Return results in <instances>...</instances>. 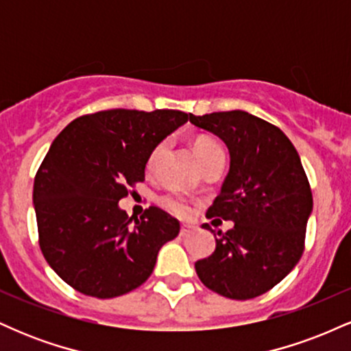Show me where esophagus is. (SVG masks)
<instances>
[{"label":"esophagus","instance_id":"1","mask_svg":"<svg viewBox=\"0 0 351 351\" xmlns=\"http://www.w3.org/2000/svg\"><path fill=\"white\" fill-rule=\"evenodd\" d=\"M193 232V228L191 226H188V224H183V226H181V229H180V236L181 237H186V236H189Z\"/></svg>","mask_w":351,"mask_h":351}]
</instances>
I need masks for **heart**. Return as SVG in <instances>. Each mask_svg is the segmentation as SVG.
Returning a JSON list of instances; mask_svg holds the SVG:
<instances>
[{"label":"heart","instance_id":"heart-1","mask_svg":"<svg viewBox=\"0 0 351 351\" xmlns=\"http://www.w3.org/2000/svg\"><path fill=\"white\" fill-rule=\"evenodd\" d=\"M163 148H165V143H160L158 147H156L155 150H153V153L150 155V162H148V163H150V165L155 163L156 158H158V156L162 155ZM193 150H195L196 156H198L199 163L203 165V167L208 162H211V160L215 158V156L224 155V152H223V148H221V145L217 143V142H215V140H213V138H208V136H199V138H196L195 143H193ZM165 203H167V208L168 209H171L173 213H176V215H180V216H184V215H188V213H189L188 204L184 203V201L181 199V198H176V196H171V198H168L167 201H165Z\"/></svg>","mask_w":351,"mask_h":351}]
</instances>
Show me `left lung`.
Returning <instances> with one entry per match:
<instances>
[{"label": "left lung", "instance_id": "obj_1", "mask_svg": "<svg viewBox=\"0 0 351 351\" xmlns=\"http://www.w3.org/2000/svg\"><path fill=\"white\" fill-rule=\"evenodd\" d=\"M189 122L228 147L229 173L206 217L234 223L217 231L215 252L195 264L196 274L228 299L263 295L304 252L313 199L299 153L280 128L244 110L189 114Z\"/></svg>", "mask_w": 351, "mask_h": 351}]
</instances>
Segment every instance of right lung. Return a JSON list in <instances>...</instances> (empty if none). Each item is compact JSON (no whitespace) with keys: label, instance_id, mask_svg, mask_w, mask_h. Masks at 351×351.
I'll return each instance as SVG.
<instances>
[{"label":"right lung","instance_id":"obj_1","mask_svg":"<svg viewBox=\"0 0 351 351\" xmlns=\"http://www.w3.org/2000/svg\"><path fill=\"white\" fill-rule=\"evenodd\" d=\"M188 119L180 110L114 108L79 117L56 136L36 173L33 204L44 257L75 291L97 299L134 291L178 236L180 221L163 209L150 206L132 223L119 201Z\"/></svg>","mask_w":351,"mask_h":351}]
</instances>
